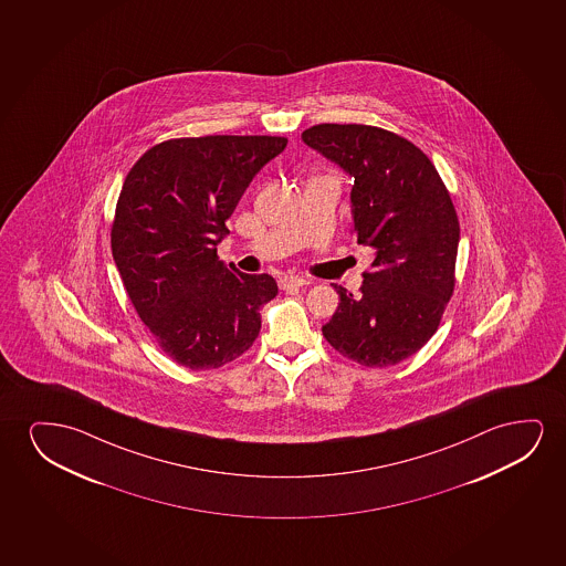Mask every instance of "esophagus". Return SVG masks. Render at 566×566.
I'll return each mask as SVG.
<instances>
[{"mask_svg": "<svg viewBox=\"0 0 566 566\" xmlns=\"http://www.w3.org/2000/svg\"><path fill=\"white\" fill-rule=\"evenodd\" d=\"M280 290H284V292H290V290H295V287L305 286V284H310L307 280L303 279V276H295V274H286V276H282L280 279Z\"/></svg>", "mask_w": 566, "mask_h": 566, "instance_id": "34e87169", "label": "esophagus"}]
</instances>
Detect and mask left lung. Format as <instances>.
<instances>
[{
  "label": "left lung",
  "mask_w": 566,
  "mask_h": 566,
  "mask_svg": "<svg viewBox=\"0 0 566 566\" xmlns=\"http://www.w3.org/2000/svg\"><path fill=\"white\" fill-rule=\"evenodd\" d=\"M307 147L354 178V235L373 249L361 294L340 295L326 342L365 367H388L426 346L454 292L460 224L439 171L413 143L357 124L313 125Z\"/></svg>",
  "instance_id": "1"
}]
</instances>
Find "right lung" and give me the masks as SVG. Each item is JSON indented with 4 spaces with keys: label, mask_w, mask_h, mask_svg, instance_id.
<instances>
[{
    "label": "right lung",
    "mask_w": 566,
    "mask_h": 566,
    "mask_svg": "<svg viewBox=\"0 0 566 566\" xmlns=\"http://www.w3.org/2000/svg\"><path fill=\"white\" fill-rule=\"evenodd\" d=\"M286 145L266 135L164 140L127 174L112 255L140 321L176 364L217 369L259 336L276 280L228 269L217 248L251 179Z\"/></svg>",
    "instance_id": "1"
}]
</instances>
